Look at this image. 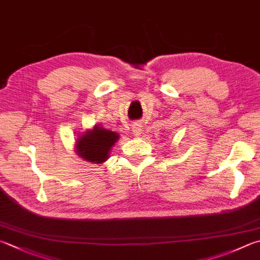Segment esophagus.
<instances>
[{"mask_svg": "<svg viewBox=\"0 0 260 260\" xmlns=\"http://www.w3.org/2000/svg\"><path fill=\"white\" fill-rule=\"evenodd\" d=\"M132 132H134V135L136 137H139L141 135V132H143V128H141V124L140 123H135L132 125Z\"/></svg>", "mask_w": 260, "mask_h": 260, "instance_id": "34e87169", "label": "esophagus"}]
</instances>
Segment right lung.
I'll use <instances>...</instances> for the list:
<instances>
[{"instance_id": "1", "label": "right lung", "mask_w": 260, "mask_h": 260, "mask_svg": "<svg viewBox=\"0 0 260 260\" xmlns=\"http://www.w3.org/2000/svg\"><path fill=\"white\" fill-rule=\"evenodd\" d=\"M119 139V134L106 130L101 125H94L76 141L77 154L90 163L102 164L109 158L112 147Z\"/></svg>"}]
</instances>
